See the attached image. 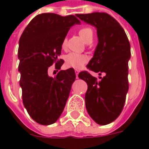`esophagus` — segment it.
Here are the masks:
<instances>
[{"instance_id":"obj_1","label":"esophagus","mask_w":149,"mask_h":149,"mask_svg":"<svg viewBox=\"0 0 149 149\" xmlns=\"http://www.w3.org/2000/svg\"><path fill=\"white\" fill-rule=\"evenodd\" d=\"M79 70L77 69H75V72H76V76H77V78H78V74H79Z\"/></svg>"}]
</instances>
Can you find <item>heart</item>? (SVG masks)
I'll return each instance as SVG.
<instances>
[{
	"label": "heart",
	"instance_id": "1",
	"mask_svg": "<svg viewBox=\"0 0 149 149\" xmlns=\"http://www.w3.org/2000/svg\"><path fill=\"white\" fill-rule=\"evenodd\" d=\"M79 35L84 41L88 43L93 40V31L89 27H83L79 30ZM66 42H67V40L66 39H65L62 43L63 48H65ZM65 61H66V64L70 67L75 68H81L85 63H87L88 56L83 55V54L77 53V52H70L66 56Z\"/></svg>",
	"mask_w": 149,
	"mask_h": 149
}]
</instances>
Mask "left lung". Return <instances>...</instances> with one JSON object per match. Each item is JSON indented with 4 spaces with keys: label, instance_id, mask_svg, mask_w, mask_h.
<instances>
[{
    "label": "left lung",
    "instance_id": "left-lung-1",
    "mask_svg": "<svg viewBox=\"0 0 149 149\" xmlns=\"http://www.w3.org/2000/svg\"><path fill=\"white\" fill-rule=\"evenodd\" d=\"M85 23L97 29L98 43L87 68L104 77L99 79L88 72L78 77L88 84L85 93L86 109L97 124L112 123L120 114L128 90V61L130 44L124 29L105 13L77 14Z\"/></svg>",
    "mask_w": 149,
    "mask_h": 149
}]
</instances>
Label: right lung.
Listing matches in <instances>:
<instances>
[{
	"label": "right lung",
	"instance_id": "right-lung-1",
	"mask_svg": "<svg viewBox=\"0 0 149 149\" xmlns=\"http://www.w3.org/2000/svg\"><path fill=\"white\" fill-rule=\"evenodd\" d=\"M80 24L73 15L42 13L29 22L20 38L18 71L22 100L31 118L40 125L55 123L65 109L76 79L74 69L60 70L54 77H49L48 69L54 62L55 68L61 69L62 43L70 28Z\"/></svg>",
	"mask_w": 149,
	"mask_h": 149
}]
</instances>
